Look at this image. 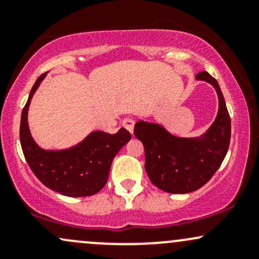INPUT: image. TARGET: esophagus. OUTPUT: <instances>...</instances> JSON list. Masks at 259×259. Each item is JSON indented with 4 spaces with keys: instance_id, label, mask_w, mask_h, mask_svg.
I'll return each instance as SVG.
<instances>
[{
    "instance_id": "obj_1",
    "label": "esophagus",
    "mask_w": 259,
    "mask_h": 259,
    "mask_svg": "<svg viewBox=\"0 0 259 259\" xmlns=\"http://www.w3.org/2000/svg\"><path fill=\"white\" fill-rule=\"evenodd\" d=\"M123 126L125 127V129L129 132L130 134H133L134 132V124H135V121H134L133 119H130V118H125V119L123 120Z\"/></svg>"
}]
</instances>
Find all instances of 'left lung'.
Instances as JSON below:
<instances>
[{
    "label": "left lung",
    "mask_w": 259,
    "mask_h": 259,
    "mask_svg": "<svg viewBox=\"0 0 259 259\" xmlns=\"http://www.w3.org/2000/svg\"><path fill=\"white\" fill-rule=\"evenodd\" d=\"M196 78L210 82L219 97L218 115L203 139L175 138L160 125L145 121H138L134 129L144 145L145 169L151 183L170 194H187L208 183L230 145V115L218 82L207 72Z\"/></svg>",
    "instance_id": "left-lung-1"
}]
</instances>
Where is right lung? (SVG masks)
<instances>
[{"label": "right lung", "instance_id": "1", "mask_svg": "<svg viewBox=\"0 0 259 259\" xmlns=\"http://www.w3.org/2000/svg\"><path fill=\"white\" fill-rule=\"evenodd\" d=\"M46 74L32 86L20 119V145L29 167L45 186L69 197L97 194L108 180L112 160L132 139L126 129L115 134L95 132L78 146L65 151H44L32 140L28 126L30 100Z\"/></svg>", "mask_w": 259, "mask_h": 259}]
</instances>
